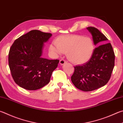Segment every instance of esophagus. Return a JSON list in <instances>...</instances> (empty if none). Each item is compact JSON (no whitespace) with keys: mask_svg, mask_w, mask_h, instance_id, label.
I'll list each match as a JSON object with an SVG mask.
<instances>
[{"mask_svg":"<svg viewBox=\"0 0 123 123\" xmlns=\"http://www.w3.org/2000/svg\"><path fill=\"white\" fill-rule=\"evenodd\" d=\"M66 61H64V60H61L60 61V64H61V65H63V64H64L66 63Z\"/></svg>","mask_w":123,"mask_h":123,"instance_id":"1","label":"esophagus"}]
</instances>
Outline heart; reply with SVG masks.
<instances>
[{"instance_id":"b5f03b06","label":"heart","mask_w":123,"mask_h":123,"mask_svg":"<svg viewBox=\"0 0 123 123\" xmlns=\"http://www.w3.org/2000/svg\"><path fill=\"white\" fill-rule=\"evenodd\" d=\"M49 50L55 56L67 53L69 61L75 64H82L92 57L95 45L92 39L83 35H62L51 43Z\"/></svg>"}]
</instances>
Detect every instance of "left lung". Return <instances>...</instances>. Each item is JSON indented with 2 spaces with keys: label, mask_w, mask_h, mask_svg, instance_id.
I'll use <instances>...</instances> for the list:
<instances>
[{
  "label": "left lung",
  "mask_w": 123,
  "mask_h": 123,
  "mask_svg": "<svg viewBox=\"0 0 123 123\" xmlns=\"http://www.w3.org/2000/svg\"><path fill=\"white\" fill-rule=\"evenodd\" d=\"M92 35L95 45H102L95 48L89 61L82 65L74 67L71 80L77 89L83 91L95 90L105 85L110 80L115 66V56L108 39L98 29L86 28Z\"/></svg>",
  "instance_id": "obj_1"
}]
</instances>
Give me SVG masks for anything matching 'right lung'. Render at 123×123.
<instances>
[{
	"mask_svg": "<svg viewBox=\"0 0 123 123\" xmlns=\"http://www.w3.org/2000/svg\"><path fill=\"white\" fill-rule=\"evenodd\" d=\"M52 34L32 30L15 40L8 54V64L15 83L28 90L43 87L50 81L59 60L42 57L44 43Z\"/></svg>",
	"mask_w": 123,
	"mask_h": 123,
	"instance_id": "add662e5",
	"label": "right lung"
}]
</instances>
